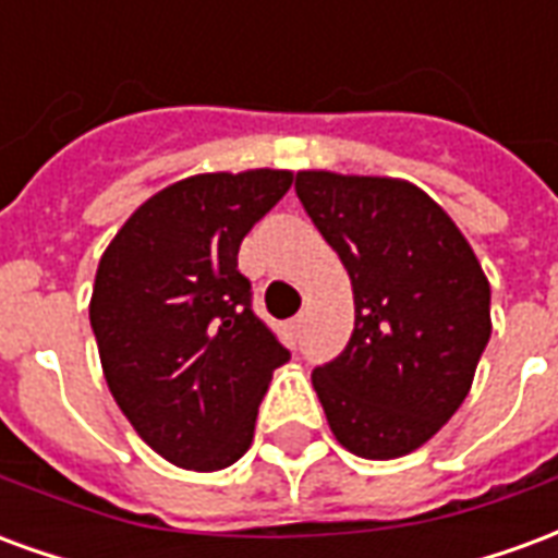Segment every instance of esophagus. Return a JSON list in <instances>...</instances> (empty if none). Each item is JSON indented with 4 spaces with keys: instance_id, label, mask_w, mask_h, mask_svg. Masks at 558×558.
<instances>
[{
    "instance_id": "1",
    "label": "esophagus",
    "mask_w": 558,
    "mask_h": 558,
    "mask_svg": "<svg viewBox=\"0 0 558 558\" xmlns=\"http://www.w3.org/2000/svg\"><path fill=\"white\" fill-rule=\"evenodd\" d=\"M302 331H304V316H295V319H290L292 338H302Z\"/></svg>"
}]
</instances>
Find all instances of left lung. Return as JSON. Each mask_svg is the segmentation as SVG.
<instances>
[{"label":"left lung","mask_w":558,"mask_h":558,"mask_svg":"<svg viewBox=\"0 0 558 558\" xmlns=\"http://www.w3.org/2000/svg\"><path fill=\"white\" fill-rule=\"evenodd\" d=\"M295 194L355 299L350 343L311 374L328 424L352 454H410L466 400L490 340V283L415 184L304 170Z\"/></svg>","instance_id":"1"}]
</instances>
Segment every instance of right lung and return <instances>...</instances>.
<instances>
[{
	"mask_svg": "<svg viewBox=\"0 0 558 558\" xmlns=\"http://www.w3.org/2000/svg\"><path fill=\"white\" fill-rule=\"evenodd\" d=\"M290 184L287 170L191 175L146 199L104 251L89 304L104 376L175 466L235 463L271 371L290 359L239 271L242 239Z\"/></svg>",
	"mask_w": 558,
	"mask_h": 558,
	"instance_id": "1",
	"label": "right lung"
}]
</instances>
